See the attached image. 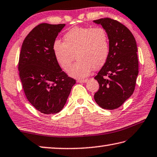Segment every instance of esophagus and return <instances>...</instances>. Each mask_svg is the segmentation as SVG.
<instances>
[{"instance_id":"1","label":"esophagus","mask_w":157,"mask_h":157,"mask_svg":"<svg viewBox=\"0 0 157 157\" xmlns=\"http://www.w3.org/2000/svg\"><path fill=\"white\" fill-rule=\"evenodd\" d=\"M87 81L88 79H78L77 82H78V83H84V82H86Z\"/></svg>"}]
</instances>
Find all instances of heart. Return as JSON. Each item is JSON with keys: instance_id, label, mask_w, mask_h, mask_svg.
<instances>
[{"instance_id": "heart-1", "label": "heart", "mask_w": 157, "mask_h": 157, "mask_svg": "<svg viewBox=\"0 0 157 157\" xmlns=\"http://www.w3.org/2000/svg\"><path fill=\"white\" fill-rule=\"evenodd\" d=\"M64 41H54L53 54L57 62L66 71L76 56L78 61L69 71V75L74 78H85L92 69H100L109 56V38L101 27H73L64 34Z\"/></svg>"}]
</instances>
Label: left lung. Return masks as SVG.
<instances>
[{"mask_svg":"<svg viewBox=\"0 0 157 157\" xmlns=\"http://www.w3.org/2000/svg\"><path fill=\"white\" fill-rule=\"evenodd\" d=\"M93 22L106 29L110 42L109 56L95 77L99 88L94 99L104 109L114 110L135 90L139 73L137 47L132 33L121 22L109 18Z\"/></svg>","mask_w":157,"mask_h":157,"instance_id":"left-lung-1","label":"left lung"}]
</instances>
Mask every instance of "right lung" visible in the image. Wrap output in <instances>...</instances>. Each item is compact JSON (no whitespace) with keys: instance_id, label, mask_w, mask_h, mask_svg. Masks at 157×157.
<instances>
[{"instance_id":"add662e5","label":"right lung","mask_w":157,"mask_h":157,"mask_svg":"<svg viewBox=\"0 0 157 157\" xmlns=\"http://www.w3.org/2000/svg\"><path fill=\"white\" fill-rule=\"evenodd\" d=\"M65 24L42 23L22 42L18 71L27 99L40 112L58 113L64 108L75 79L62 71L53 44Z\"/></svg>"}]
</instances>
